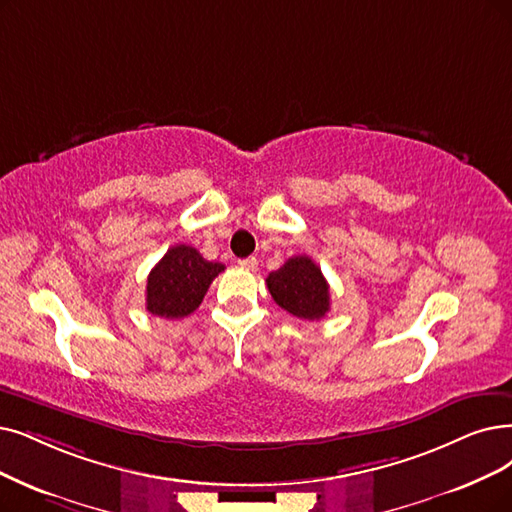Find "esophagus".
Returning a JSON list of instances; mask_svg holds the SVG:
<instances>
[{"instance_id":"1","label":"esophagus","mask_w":512,"mask_h":512,"mask_svg":"<svg viewBox=\"0 0 512 512\" xmlns=\"http://www.w3.org/2000/svg\"><path fill=\"white\" fill-rule=\"evenodd\" d=\"M237 264L241 269H245V271H258V260L254 258V256H250V258H241V260H237Z\"/></svg>"}]
</instances>
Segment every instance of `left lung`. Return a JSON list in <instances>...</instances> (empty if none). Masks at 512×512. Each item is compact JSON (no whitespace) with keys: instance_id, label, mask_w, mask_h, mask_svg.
<instances>
[{"instance_id":"1","label":"left lung","mask_w":512,"mask_h":512,"mask_svg":"<svg viewBox=\"0 0 512 512\" xmlns=\"http://www.w3.org/2000/svg\"><path fill=\"white\" fill-rule=\"evenodd\" d=\"M267 288L283 311L298 319H321L330 311V285L309 256H294L269 273Z\"/></svg>"}]
</instances>
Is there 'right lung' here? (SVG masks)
<instances>
[{
  "mask_svg": "<svg viewBox=\"0 0 512 512\" xmlns=\"http://www.w3.org/2000/svg\"><path fill=\"white\" fill-rule=\"evenodd\" d=\"M222 271L224 264L206 260L191 245H174L149 273L147 311L166 319L191 315Z\"/></svg>",
  "mask_w": 512,
  "mask_h": 512,
  "instance_id": "right-lung-1",
  "label": "right lung"
}]
</instances>
